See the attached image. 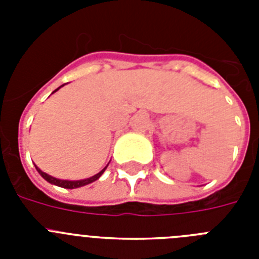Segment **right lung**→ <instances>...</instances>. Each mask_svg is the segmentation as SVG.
Here are the masks:
<instances>
[{"instance_id": "add662e5", "label": "right lung", "mask_w": 259, "mask_h": 259, "mask_svg": "<svg viewBox=\"0 0 259 259\" xmlns=\"http://www.w3.org/2000/svg\"><path fill=\"white\" fill-rule=\"evenodd\" d=\"M61 87H59V88H61ZM59 88H57L54 92H57ZM107 166H109V164H107ZM106 167H104V168H102V170L100 171L98 174H96V175H93V176H91V178H88V179H83V180H61V179H57V178H53V176L48 175V174H45L44 171H41L37 166H36V170H37L38 174H40V175L42 176V178H44L48 183H50V184L58 185V187H62V188L74 189V188H79V187H83V185L91 184V183L96 182V180H97L98 178H100V176L105 172Z\"/></svg>"}]
</instances>
